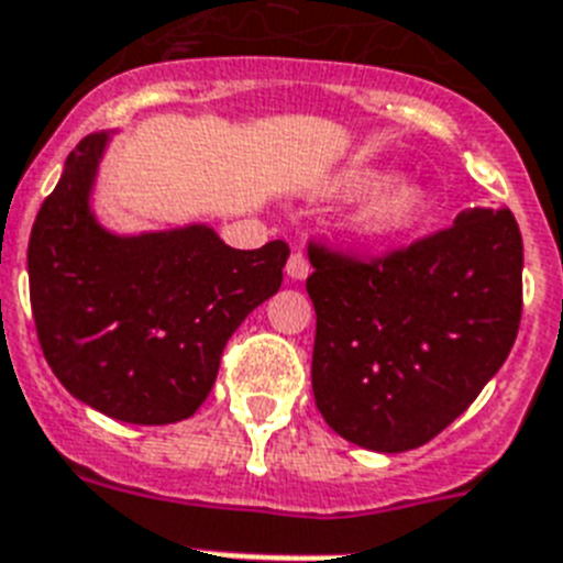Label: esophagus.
Segmentation results:
<instances>
[{
  "label": "esophagus",
  "instance_id": "esophagus-1",
  "mask_svg": "<svg viewBox=\"0 0 563 563\" xmlns=\"http://www.w3.org/2000/svg\"><path fill=\"white\" fill-rule=\"evenodd\" d=\"M287 276H290L292 282H305V278L310 276V262H307V256L301 250H292L290 258H287Z\"/></svg>",
  "mask_w": 563,
  "mask_h": 563
}]
</instances>
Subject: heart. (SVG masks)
Returning a JSON list of instances; mask_svg holds the SVG:
<instances>
[{
	"instance_id": "1",
	"label": "heart",
	"mask_w": 563,
	"mask_h": 563,
	"mask_svg": "<svg viewBox=\"0 0 563 563\" xmlns=\"http://www.w3.org/2000/svg\"><path fill=\"white\" fill-rule=\"evenodd\" d=\"M378 167H358L341 181L347 194H367L350 213V230L367 242H393L412 233L430 213V190L419 179H388Z\"/></svg>"
}]
</instances>
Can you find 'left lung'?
Masks as SVG:
<instances>
[{
  "mask_svg": "<svg viewBox=\"0 0 563 563\" xmlns=\"http://www.w3.org/2000/svg\"><path fill=\"white\" fill-rule=\"evenodd\" d=\"M313 396L341 439L405 453L435 439L496 376L521 324L523 244L507 208L362 262L310 244Z\"/></svg>",
  "mask_w": 563,
  "mask_h": 563,
  "instance_id": "1",
  "label": "left lung"
}]
</instances>
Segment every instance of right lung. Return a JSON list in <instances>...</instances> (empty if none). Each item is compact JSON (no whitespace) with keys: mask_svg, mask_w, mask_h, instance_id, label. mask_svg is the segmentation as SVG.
<instances>
[{"mask_svg":"<svg viewBox=\"0 0 563 563\" xmlns=\"http://www.w3.org/2000/svg\"><path fill=\"white\" fill-rule=\"evenodd\" d=\"M110 133L67 156L27 242L42 353L65 390L128 424L190 419L235 328L282 287L290 247L235 250L208 224L117 235L90 210Z\"/></svg>","mask_w":563,"mask_h":563,"instance_id":"1","label":"right lung"}]
</instances>
